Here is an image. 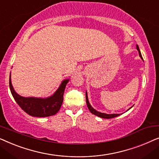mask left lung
Segmentation results:
<instances>
[{"label": "left lung", "instance_id": "8db88e82", "mask_svg": "<svg viewBox=\"0 0 159 159\" xmlns=\"http://www.w3.org/2000/svg\"><path fill=\"white\" fill-rule=\"evenodd\" d=\"M136 48H137V50H138V51L139 56H140V57L143 59L142 55H141L140 51V49H139V47H138V45H136ZM86 103H87V106H88V109L90 110V111L91 113H92L93 114H94V115H95V116H97L101 117V118H103V119H111V118H114V117L119 116V115H120V114H105V113L99 112V111H96L95 109H94V108H93L92 107V106H91L90 102H89V101H88V93H87V91H86ZM132 106L131 108H132ZM131 108H129V109H128L127 111H129Z\"/></svg>", "mask_w": 159, "mask_h": 159}]
</instances>
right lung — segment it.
Here are the masks:
<instances>
[{"mask_svg": "<svg viewBox=\"0 0 159 159\" xmlns=\"http://www.w3.org/2000/svg\"><path fill=\"white\" fill-rule=\"evenodd\" d=\"M69 79L63 80L60 86L51 96L48 98L23 97L14 90L11 84V75L9 87L14 98L21 109L32 116L47 117L55 115L59 111L64 100V93Z\"/></svg>", "mask_w": 159, "mask_h": 159, "instance_id": "right-lung-1", "label": "right lung"}]
</instances>
